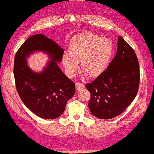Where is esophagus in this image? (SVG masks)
<instances>
[{"instance_id": "1", "label": "esophagus", "mask_w": 154, "mask_h": 154, "mask_svg": "<svg viewBox=\"0 0 154 154\" xmlns=\"http://www.w3.org/2000/svg\"><path fill=\"white\" fill-rule=\"evenodd\" d=\"M83 88H85V85H83L82 83H80V82H76V88L77 91L78 90H80Z\"/></svg>"}]
</instances>
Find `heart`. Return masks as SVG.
Returning a JSON list of instances; mask_svg holds the SVG:
<instances>
[{"label":"heart","instance_id":"obj_1","mask_svg":"<svg viewBox=\"0 0 154 154\" xmlns=\"http://www.w3.org/2000/svg\"><path fill=\"white\" fill-rule=\"evenodd\" d=\"M113 52V45L108 38L92 33H83L75 37L69 44V53L63 55L66 73L74 76L81 62L82 70L91 78L100 76L108 66Z\"/></svg>","mask_w":154,"mask_h":154}]
</instances>
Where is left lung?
I'll use <instances>...</instances> for the list:
<instances>
[{
	"instance_id": "left-lung-1",
	"label": "left lung",
	"mask_w": 154,
	"mask_h": 154,
	"mask_svg": "<svg viewBox=\"0 0 154 154\" xmlns=\"http://www.w3.org/2000/svg\"><path fill=\"white\" fill-rule=\"evenodd\" d=\"M140 77L137 56L119 36L117 53L106 70L86 85L91 94L88 104L91 112L101 119H110L121 114L137 94Z\"/></svg>"
}]
</instances>
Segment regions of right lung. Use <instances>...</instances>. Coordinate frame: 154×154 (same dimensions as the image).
Listing matches in <instances>:
<instances>
[{
  "label": "right lung",
  "instance_id": "1",
  "mask_svg": "<svg viewBox=\"0 0 154 154\" xmlns=\"http://www.w3.org/2000/svg\"><path fill=\"white\" fill-rule=\"evenodd\" d=\"M35 52H43L51 60L39 72L33 71L26 59ZM63 49L43 34L26 40L14 57V76L16 88L23 103L37 116L54 119L64 112L67 101L73 97L74 83L58 66Z\"/></svg>",
  "mask_w": 154,
  "mask_h": 154
}]
</instances>
